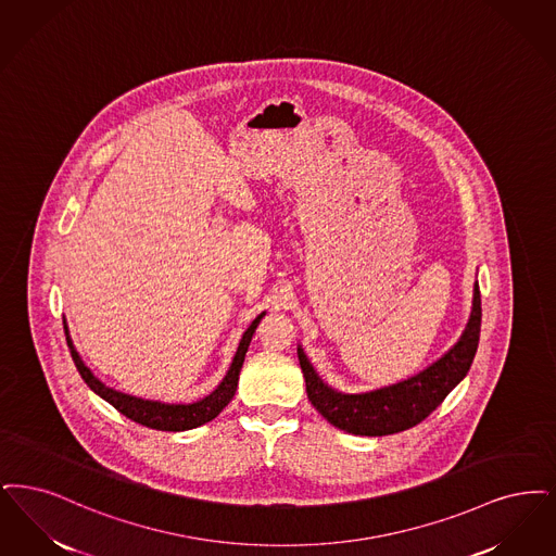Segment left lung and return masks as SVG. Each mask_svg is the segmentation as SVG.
Returning <instances> with one entry per match:
<instances>
[{
	"label": "left lung",
	"mask_w": 556,
	"mask_h": 556,
	"mask_svg": "<svg viewBox=\"0 0 556 556\" xmlns=\"http://www.w3.org/2000/svg\"><path fill=\"white\" fill-rule=\"evenodd\" d=\"M482 299L480 285H473L469 321L460 339L432 365L390 387L367 392H340L326 384L303 346H296L307 396L334 428L355 435H388L409 430L424 421L467 376L480 342Z\"/></svg>",
	"instance_id": "8db88e82"
}]
</instances>
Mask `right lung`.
<instances>
[{
  "label": "right lung",
  "mask_w": 556,
  "mask_h": 556,
  "mask_svg": "<svg viewBox=\"0 0 556 556\" xmlns=\"http://www.w3.org/2000/svg\"><path fill=\"white\" fill-rule=\"evenodd\" d=\"M264 314L257 315L251 326L242 332L241 342L237 346V353L232 357V363L226 371V376L222 378V382L217 384L207 396L193 401V403H164V401H151V399H141V396H132L126 394L122 390L103 384L96 374L85 365L80 359L78 351L74 349L73 339H71V330L66 326L64 319V334L66 342L73 355L74 365L80 374V378L85 380V384L96 392L97 396H101L103 401H108L114 409L121 410L122 415H126L128 419L147 426L151 430H162V432H185V430H193L207 421H212L217 417L222 409L232 401L237 387H239V374H241L242 362L249 349V342L253 339L257 324L262 321Z\"/></svg>",
  "instance_id": "add662e5"
}]
</instances>
